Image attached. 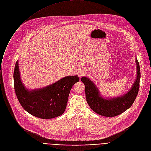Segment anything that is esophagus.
Masks as SVG:
<instances>
[{"label":"esophagus","instance_id":"obj_1","mask_svg":"<svg viewBox=\"0 0 151 151\" xmlns=\"http://www.w3.org/2000/svg\"><path fill=\"white\" fill-rule=\"evenodd\" d=\"M85 73H86V70L85 69H83L80 70L79 71V72H78V74H79L80 77H82V76H84L85 75Z\"/></svg>","mask_w":151,"mask_h":151}]
</instances>
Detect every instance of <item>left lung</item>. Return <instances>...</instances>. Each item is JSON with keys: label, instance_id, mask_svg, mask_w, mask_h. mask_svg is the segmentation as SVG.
I'll use <instances>...</instances> for the list:
<instances>
[{"label": "left lung", "instance_id": "obj_1", "mask_svg": "<svg viewBox=\"0 0 151 151\" xmlns=\"http://www.w3.org/2000/svg\"><path fill=\"white\" fill-rule=\"evenodd\" d=\"M137 75L132 87L125 94L109 99L104 98L95 84L88 78L83 76L81 81L85 86L86 99L90 108L96 114L106 117H114L128 109L134 102L139 89L141 72L136 58Z\"/></svg>", "mask_w": 151, "mask_h": 151}]
</instances>
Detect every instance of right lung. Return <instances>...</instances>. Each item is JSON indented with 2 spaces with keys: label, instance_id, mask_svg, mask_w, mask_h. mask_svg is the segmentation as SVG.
Here are the masks:
<instances>
[{
  "label": "right lung",
  "instance_id": "add662e5",
  "mask_svg": "<svg viewBox=\"0 0 151 151\" xmlns=\"http://www.w3.org/2000/svg\"><path fill=\"white\" fill-rule=\"evenodd\" d=\"M18 60L13 73L16 96L23 108L32 115L41 119L60 116L65 111L70 91L79 82V77L68 76L45 88L29 91L22 82Z\"/></svg>",
  "mask_w": 151,
  "mask_h": 151
}]
</instances>
